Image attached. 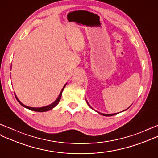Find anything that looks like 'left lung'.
<instances>
[{
	"instance_id": "8db88e82",
	"label": "left lung",
	"mask_w": 158,
	"mask_h": 158,
	"mask_svg": "<svg viewBox=\"0 0 158 158\" xmlns=\"http://www.w3.org/2000/svg\"><path fill=\"white\" fill-rule=\"evenodd\" d=\"M87 102V101H86ZM87 104H88V105L89 106L90 108H92V107L90 106V105L89 104H88V102H87ZM99 114H102V115H103V116H106V117H110V116H113V115H114V114H117V113H114V114H103V113H99V112H98Z\"/></svg>"
}]
</instances>
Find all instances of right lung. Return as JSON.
<instances>
[{"mask_svg":"<svg viewBox=\"0 0 158 158\" xmlns=\"http://www.w3.org/2000/svg\"><path fill=\"white\" fill-rule=\"evenodd\" d=\"M66 85H65V86H64V88H62V90H61V92H60V95H59L58 98H57L56 99V101L54 102H53V103L51 104V105H50L46 106H44V107H41V108H34V107H29V106H26V105H24L23 104L21 103L20 101H19V99L17 98V97H16V99L17 100V101L21 104V105H22L23 106H24L25 108L28 109H29V110H31L36 111V112H45V111H48V110H49L52 109L53 108V107H55V106L57 105V104L59 103V102H60V99H61V94H62V92H63V90H64V89L65 86H66Z\"/></svg>","mask_w":158,"mask_h":158,"instance_id":"obj_1","label":"right lung"}]
</instances>
